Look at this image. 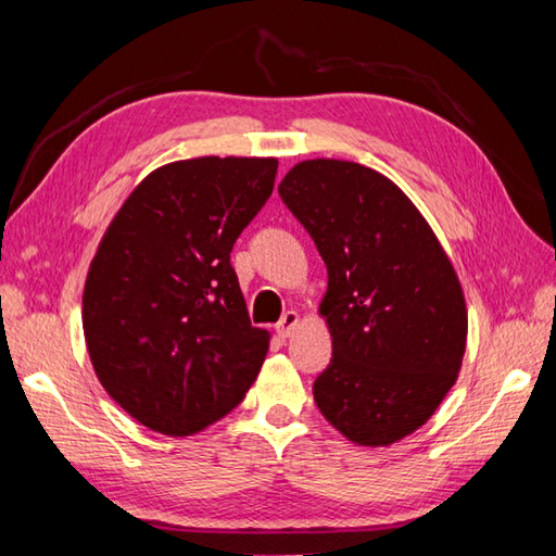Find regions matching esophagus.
Here are the masks:
<instances>
[{"label":"esophagus","mask_w":556,"mask_h":556,"mask_svg":"<svg viewBox=\"0 0 556 556\" xmlns=\"http://www.w3.org/2000/svg\"><path fill=\"white\" fill-rule=\"evenodd\" d=\"M296 325H299V313L287 311L285 315H281V320L275 325V329H277V334L281 339H287V337L293 334V329H296Z\"/></svg>","instance_id":"esophagus-1"}]
</instances>
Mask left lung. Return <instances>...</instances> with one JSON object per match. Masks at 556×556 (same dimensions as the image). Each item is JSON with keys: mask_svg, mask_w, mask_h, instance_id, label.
<instances>
[{"mask_svg": "<svg viewBox=\"0 0 556 556\" xmlns=\"http://www.w3.org/2000/svg\"><path fill=\"white\" fill-rule=\"evenodd\" d=\"M279 195L327 267L332 361L315 404L351 442L392 444L456 382L468 334L456 271L416 205L370 167L301 162Z\"/></svg>", "mask_w": 556, "mask_h": 556, "instance_id": "1", "label": "left lung"}]
</instances>
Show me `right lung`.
I'll return each instance as SVG.
<instances>
[{"mask_svg": "<svg viewBox=\"0 0 556 556\" xmlns=\"http://www.w3.org/2000/svg\"><path fill=\"white\" fill-rule=\"evenodd\" d=\"M275 157H198L152 172L116 212L83 291L102 387L162 434L243 401L269 334L251 325L231 248L271 195Z\"/></svg>", "mask_w": 556, "mask_h": 556, "instance_id": "1", "label": "right lung"}]
</instances>
